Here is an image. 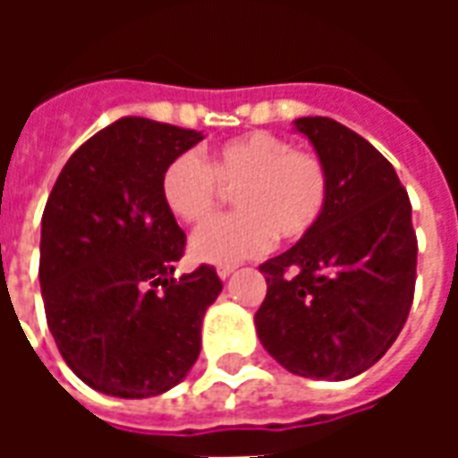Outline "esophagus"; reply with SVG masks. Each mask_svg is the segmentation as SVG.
<instances>
[{
    "mask_svg": "<svg viewBox=\"0 0 458 458\" xmlns=\"http://www.w3.org/2000/svg\"><path fill=\"white\" fill-rule=\"evenodd\" d=\"M233 272H235V267H233V265H220V267H218V277L220 279H228L230 275H233Z\"/></svg>",
    "mask_w": 458,
    "mask_h": 458,
    "instance_id": "obj_1",
    "label": "esophagus"
}]
</instances>
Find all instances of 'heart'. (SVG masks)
<instances>
[{
    "instance_id": "1",
    "label": "heart",
    "mask_w": 458,
    "mask_h": 458,
    "mask_svg": "<svg viewBox=\"0 0 458 458\" xmlns=\"http://www.w3.org/2000/svg\"><path fill=\"white\" fill-rule=\"evenodd\" d=\"M238 189L240 210L206 223L191 240L193 258L233 265L255 258L275 238L299 240L317 228L331 196V174L317 151L272 131H250L218 144L210 161L199 151H181L161 174V199L174 218L200 223Z\"/></svg>"
}]
</instances>
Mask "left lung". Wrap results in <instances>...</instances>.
I'll use <instances>...</instances> for the list:
<instances>
[{
    "label": "left lung",
    "instance_id": "8db88e82",
    "mask_svg": "<svg viewBox=\"0 0 458 458\" xmlns=\"http://www.w3.org/2000/svg\"><path fill=\"white\" fill-rule=\"evenodd\" d=\"M331 174L318 225L259 265L267 297L258 336L289 373L345 380L363 373L400 336L414 299L412 203L393 164L331 117H299Z\"/></svg>",
    "mask_w": 458,
    "mask_h": 458
}]
</instances>
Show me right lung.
<instances>
[{
	"label": "right lung",
	"instance_id": "obj_1",
	"mask_svg": "<svg viewBox=\"0 0 458 458\" xmlns=\"http://www.w3.org/2000/svg\"><path fill=\"white\" fill-rule=\"evenodd\" d=\"M200 131L120 117L73 151L41 218L38 279L48 328L93 390L154 397L200 353V324L223 289L200 265L174 277L186 233L161 199V174Z\"/></svg>",
	"mask_w": 458,
	"mask_h": 458
}]
</instances>
